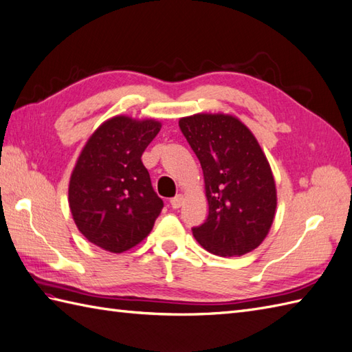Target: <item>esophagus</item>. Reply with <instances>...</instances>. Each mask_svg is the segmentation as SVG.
<instances>
[{
  "label": "esophagus",
  "mask_w": 352,
  "mask_h": 352,
  "mask_svg": "<svg viewBox=\"0 0 352 352\" xmlns=\"http://www.w3.org/2000/svg\"><path fill=\"white\" fill-rule=\"evenodd\" d=\"M182 203H184V197L182 195H176V197H173V199L170 200V204H171V208H173V209L181 208Z\"/></svg>",
  "instance_id": "34e87169"
}]
</instances>
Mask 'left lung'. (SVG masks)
Returning a JSON list of instances; mask_svg holds the SVG:
<instances>
[{
    "label": "left lung",
    "mask_w": 352,
    "mask_h": 352,
    "mask_svg": "<svg viewBox=\"0 0 352 352\" xmlns=\"http://www.w3.org/2000/svg\"><path fill=\"white\" fill-rule=\"evenodd\" d=\"M199 158L209 215L192 234L206 251L241 256L258 248L276 213V184L264 152L241 119L197 113L179 119Z\"/></svg>",
    "instance_id": "obj_1"
}]
</instances>
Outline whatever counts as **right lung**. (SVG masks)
<instances>
[{
    "label": "right lung",
    "instance_id": "add662e5",
    "mask_svg": "<svg viewBox=\"0 0 352 352\" xmlns=\"http://www.w3.org/2000/svg\"><path fill=\"white\" fill-rule=\"evenodd\" d=\"M161 122L119 115L85 144L68 185V204L80 233L101 250L121 254L148 237L161 213L142 153Z\"/></svg>",
    "mask_w": 352,
    "mask_h": 352
}]
</instances>
